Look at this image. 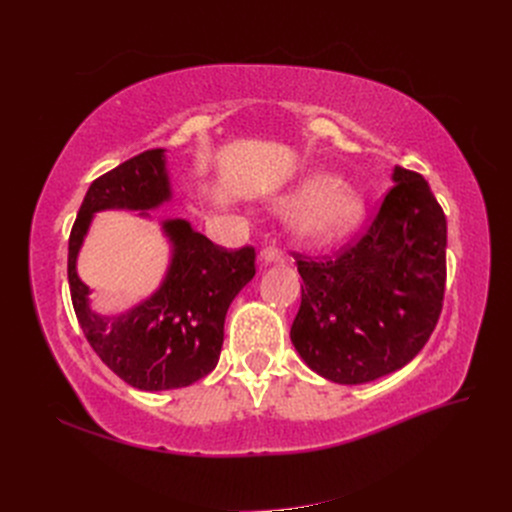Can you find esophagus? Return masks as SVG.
I'll return each mask as SVG.
<instances>
[{
    "label": "esophagus",
    "mask_w": 512,
    "mask_h": 512,
    "mask_svg": "<svg viewBox=\"0 0 512 512\" xmlns=\"http://www.w3.org/2000/svg\"><path fill=\"white\" fill-rule=\"evenodd\" d=\"M258 262L262 267H271V265H284V256L280 250H275V247H267V250H262L258 254Z\"/></svg>",
    "instance_id": "1"
}]
</instances>
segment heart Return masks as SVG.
I'll list each match as a JSON object with an SVG mask.
<instances>
[{"mask_svg": "<svg viewBox=\"0 0 512 512\" xmlns=\"http://www.w3.org/2000/svg\"><path fill=\"white\" fill-rule=\"evenodd\" d=\"M277 209H292L288 230L303 247H327L344 241L365 220V198L344 185L342 177L327 170H312L275 198Z\"/></svg>", "mask_w": 512, "mask_h": 512, "instance_id": "1", "label": "heart"}]
</instances>
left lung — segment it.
<instances>
[{
  "label": "left lung",
  "mask_w": 512,
  "mask_h": 512,
  "mask_svg": "<svg viewBox=\"0 0 512 512\" xmlns=\"http://www.w3.org/2000/svg\"><path fill=\"white\" fill-rule=\"evenodd\" d=\"M391 179L359 243L329 262L297 256L303 284L292 346L337 384H365L408 365L442 312L444 211L421 175L395 166Z\"/></svg>",
  "instance_id": "1"
}]
</instances>
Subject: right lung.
Returning a JSON list of instances; mask_svg holds the SVG:
<instances>
[{
  "mask_svg": "<svg viewBox=\"0 0 512 512\" xmlns=\"http://www.w3.org/2000/svg\"><path fill=\"white\" fill-rule=\"evenodd\" d=\"M173 200L166 149H151L89 185L68 243V282L76 318L102 363L141 391L183 389L215 369L230 303L252 282L254 247L228 252L183 218L160 222L168 267L160 286L138 303L102 314L76 262L100 211H138L153 220Z\"/></svg>",
  "mask_w": 512,
  "mask_h": 512,
  "instance_id": "right-lung-1",
  "label": "right lung"
}]
</instances>
